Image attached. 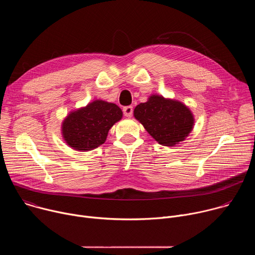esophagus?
Wrapping results in <instances>:
<instances>
[{"label":"esophagus","instance_id":"esophagus-1","mask_svg":"<svg viewBox=\"0 0 255 255\" xmlns=\"http://www.w3.org/2000/svg\"><path fill=\"white\" fill-rule=\"evenodd\" d=\"M123 112L126 117H131L133 114V107L132 106H126L123 108Z\"/></svg>","mask_w":255,"mask_h":255}]
</instances>
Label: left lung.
Returning <instances> with one entry per match:
<instances>
[{"label": "left lung", "instance_id": "8db88e82", "mask_svg": "<svg viewBox=\"0 0 255 255\" xmlns=\"http://www.w3.org/2000/svg\"><path fill=\"white\" fill-rule=\"evenodd\" d=\"M134 117L163 146H174L184 141L195 123L192 111L185 104L159 95H151L147 102L137 105Z\"/></svg>", "mask_w": 255, "mask_h": 255}]
</instances>
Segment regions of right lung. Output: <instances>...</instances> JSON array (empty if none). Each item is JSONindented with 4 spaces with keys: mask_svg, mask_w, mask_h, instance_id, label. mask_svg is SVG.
Segmentation results:
<instances>
[{
    "mask_svg": "<svg viewBox=\"0 0 255 255\" xmlns=\"http://www.w3.org/2000/svg\"><path fill=\"white\" fill-rule=\"evenodd\" d=\"M122 116L116 104L95 100L66 116L61 125L62 137L76 150H93L105 143L109 130Z\"/></svg>",
    "mask_w": 255,
    "mask_h": 255,
    "instance_id": "1",
    "label": "right lung"
}]
</instances>
